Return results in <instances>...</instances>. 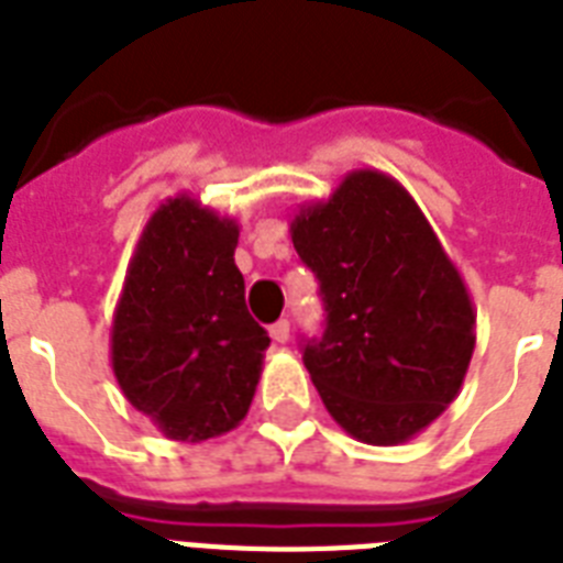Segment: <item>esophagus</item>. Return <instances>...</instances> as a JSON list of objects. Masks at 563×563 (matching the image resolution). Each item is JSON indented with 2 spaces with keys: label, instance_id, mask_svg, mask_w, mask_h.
Returning <instances> with one entry per match:
<instances>
[{
  "label": "esophagus",
  "instance_id": "obj_1",
  "mask_svg": "<svg viewBox=\"0 0 563 563\" xmlns=\"http://www.w3.org/2000/svg\"><path fill=\"white\" fill-rule=\"evenodd\" d=\"M268 335H272L274 342L277 344H286L289 342V321L283 318V321H277V324L268 327Z\"/></svg>",
  "mask_w": 563,
  "mask_h": 563
}]
</instances>
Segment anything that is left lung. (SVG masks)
Listing matches in <instances>:
<instances>
[{
	"instance_id": "obj_1",
	"label": "left lung",
	"mask_w": 563,
	"mask_h": 563,
	"mask_svg": "<svg viewBox=\"0 0 563 563\" xmlns=\"http://www.w3.org/2000/svg\"><path fill=\"white\" fill-rule=\"evenodd\" d=\"M289 233L321 283L327 330L303 365L327 411L362 444L423 432L462 391L476 312L418 201L391 175L356 169L300 203Z\"/></svg>"
}]
</instances>
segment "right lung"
<instances>
[{
	"label": "right lung",
	"instance_id": "right-lung-1",
	"mask_svg": "<svg viewBox=\"0 0 563 563\" xmlns=\"http://www.w3.org/2000/svg\"><path fill=\"white\" fill-rule=\"evenodd\" d=\"M236 242V219L180 192L152 212L128 263L110 365L125 400L172 441L236 429L263 374L272 339L247 316Z\"/></svg>",
	"mask_w": 563,
	"mask_h": 563
}]
</instances>
